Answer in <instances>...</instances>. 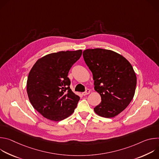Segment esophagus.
Listing matches in <instances>:
<instances>
[{
  "instance_id": "esophagus-1",
  "label": "esophagus",
  "mask_w": 159,
  "mask_h": 159,
  "mask_svg": "<svg viewBox=\"0 0 159 159\" xmlns=\"http://www.w3.org/2000/svg\"><path fill=\"white\" fill-rule=\"evenodd\" d=\"M90 90H89V89H87V90H85V92L82 93V94L83 96H86V95H88V94L90 93Z\"/></svg>"
}]
</instances>
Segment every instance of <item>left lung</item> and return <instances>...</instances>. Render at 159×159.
<instances>
[{"instance_id":"8db88e82","label":"left lung","mask_w":159,"mask_h":159,"mask_svg":"<svg viewBox=\"0 0 159 159\" xmlns=\"http://www.w3.org/2000/svg\"><path fill=\"white\" fill-rule=\"evenodd\" d=\"M83 57L93 73L94 89L101 97L94 112L107 118L118 115L134 95L137 76L132 65L123 56L109 50L87 49Z\"/></svg>"}]
</instances>
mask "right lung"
<instances>
[{
	"instance_id": "obj_1",
	"label": "right lung",
	"mask_w": 159,
	"mask_h": 159,
	"mask_svg": "<svg viewBox=\"0 0 159 159\" xmlns=\"http://www.w3.org/2000/svg\"><path fill=\"white\" fill-rule=\"evenodd\" d=\"M81 50L53 53L38 59L27 80V93L33 107L48 120L59 121L74 112L80 97L70 88L68 77Z\"/></svg>"
}]
</instances>
